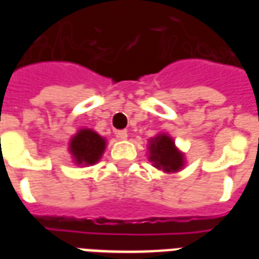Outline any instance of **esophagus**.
<instances>
[{
    "instance_id": "esophagus-1",
    "label": "esophagus",
    "mask_w": 259,
    "mask_h": 259,
    "mask_svg": "<svg viewBox=\"0 0 259 259\" xmlns=\"http://www.w3.org/2000/svg\"><path fill=\"white\" fill-rule=\"evenodd\" d=\"M116 137H118L119 140H126L127 139V132L126 130H118L116 132Z\"/></svg>"
}]
</instances>
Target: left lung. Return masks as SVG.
Wrapping results in <instances>:
<instances>
[{
  "label": "left lung",
  "mask_w": 259,
  "mask_h": 259,
  "mask_svg": "<svg viewBox=\"0 0 259 259\" xmlns=\"http://www.w3.org/2000/svg\"><path fill=\"white\" fill-rule=\"evenodd\" d=\"M148 159L163 172H179L185 166V155L180 152L172 137L165 133L155 136L148 144Z\"/></svg>",
  "instance_id": "obj_1"
}]
</instances>
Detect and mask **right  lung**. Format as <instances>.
Returning <instances> with one entry per match:
<instances>
[{
  "label": "right lung",
  "instance_id": "right-lung-1",
  "mask_svg": "<svg viewBox=\"0 0 259 259\" xmlns=\"http://www.w3.org/2000/svg\"><path fill=\"white\" fill-rule=\"evenodd\" d=\"M107 141L91 129H80L69 143V151L73 162L80 166L94 165L101 159Z\"/></svg>",
  "mask_w": 259,
  "mask_h": 259
}]
</instances>
